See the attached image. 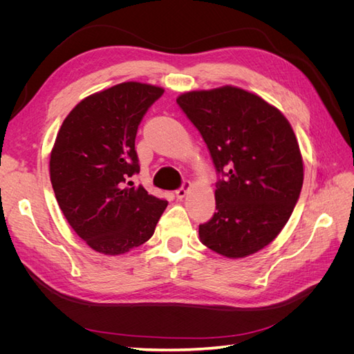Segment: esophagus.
<instances>
[{
	"instance_id": "34e87169",
	"label": "esophagus",
	"mask_w": 354,
	"mask_h": 354,
	"mask_svg": "<svg viewBox=\"0 0 354 354\" xmlns=\"http://www.w3.org/2000/svg\"><path fill=\"white\" fill-rule=\"evenodd\" d=\"M189 187H190V181H183V185H181V187H178V189L176 190L177 199H183V198L186 196V194H187Z\"/></svg>"
}]
</instances>
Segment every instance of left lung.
Returning a JSON list of instances; mask_svg holds the SVG:
<instances>
[{
    "label": "left lung",
    "instance_id": "8db88e82",
    "mask_svg": "<svg viewBox=\"0 0 354 354\" xmlns=\"http://www.w3.org/2000/svg\"><path fill=\"white\" fill-rule=\"evenodd\" d=\"M177 103L207 143L221 178L212 218L199 239L227 259L269 245L303 187V156L291 124L260 95L224 85L180 94Z\"/></svg>",
    "mask_w": 354,
    "mask_h": 354
}]
</instances>
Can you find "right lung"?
I'll return each mask as SVG.
<instances>
[{
  "label": "right lung",
  "instance_id": "add662e5",
  "mask_svg": "<svg viewBox=\"0 0 354 354\" xmlns=\"http://www.w3.org/2000/svg\"><path fill=\"white\" fill-rule=\"evenodd\" d=\"M164 88L122 82L81 100L50 153V180L71 227L90 248L121 255L152 238L168 202L130 180L140 171L136 134Z\"/></svg>",
  "mask_w": 354,
  "mask_h": 354
}]
</instances>
